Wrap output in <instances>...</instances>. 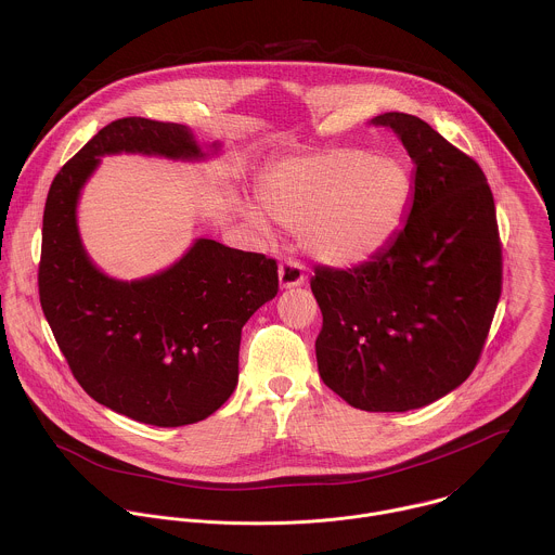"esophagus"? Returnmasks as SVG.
I'll return each mask as SVG.
<instances>
[{"mask_svg": "<svg viewBox=\"0 0 555 555\" xmlns=\"http://www.w3.org/2000/svg\"><path fill=\"white\" fill-rule=\"evenodd\" d=\"M306 282V273H304V267L295 260H286L282 267H280V288L288 291V288H297V286H304Z\"/></svg>", "mask_w": 555, "mask_h": 555, "instance_id": "obj_1", "label": "esophagus"}]
</instances>
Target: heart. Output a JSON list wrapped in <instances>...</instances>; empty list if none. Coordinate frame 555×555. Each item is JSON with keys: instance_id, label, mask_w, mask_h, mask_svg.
<instances>
[{"instance_id": "b5f03b06", "label": "heart", "mask_w": 555, "mask_h": 555, "mask_svg": "<svg viewBox=\"0 0 555 555\" xmlns=\"http://www.w3.org/2000/svg\"><path fill=\"white\" fill-rule=\"evenodd\" d=\"M254 194L269 220L301 233L310 258L357 269L387 251L403 231L414 177L396 156L339 147L273 164L256 179Z\"/></svg>"}]
</instances>
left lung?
<instances>
[{
  "instance_id": "left-lung-1",
  "label": "left lung",
  "mask_w": 555,
  "mask_h": 555,
  "mask_svg": "<svg viewBox=\"0 0 555 555\" xmlns=\"http://www.w3.org/2000/svg\"><path fill=\"white\" fill-rule=\"evenodd\" d=\"M389 128L414 164V203L396 243L357 269L310 280L322 383L367 412L423 408L475 370L502 288L493 196L475 159L405 113Z\"/></svg>"
}]
</instances>
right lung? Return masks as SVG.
<instances>
[{
	"label": "right lung",
	"instance_id": "1",
	"mask_svg": "<svg viewBox=\"0 0 555 555\" xmlns=\"http://www.w3.org/2000/svg\"><path fill=\"white\" fill-rule=\"evenodd\" d=\"M220 150L205 152L188 126L124 117L64 164L47 196L42 312L85 393L139 423H198L233 396L241 328L278 295V264L198 237L154 275L111 278L82 245L80 194L104 156L203 162Z\"/></svg>",
	"mask_w": 555,
	"mask_h": 555
}]
</instances>
